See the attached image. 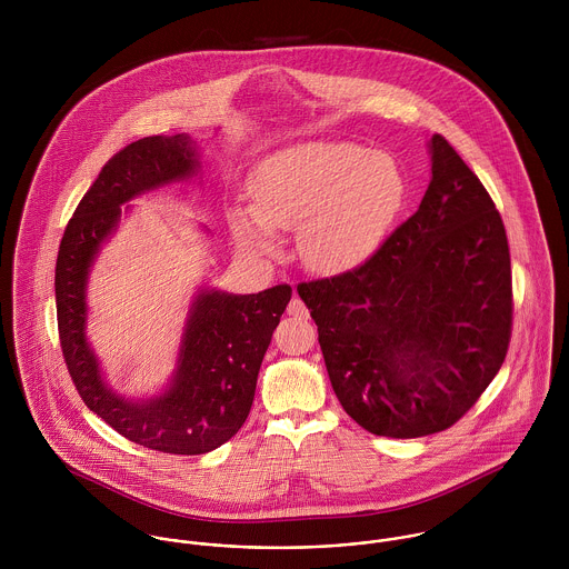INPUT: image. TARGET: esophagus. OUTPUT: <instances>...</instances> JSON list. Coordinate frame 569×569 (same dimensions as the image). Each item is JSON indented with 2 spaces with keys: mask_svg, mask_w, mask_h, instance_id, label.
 <instances>
[{
  "mask_svg": "<svg viewBox=\"0 0 569 569\" xmlns=\"http://www.w3.org/2000/svg\"><path fill=\"white\" fill-rule=\"evenodd\" d=\"M287 313L293 316V318H298V320H309V309L305 307V302H302L300 298H293V300L289 302Z\"/></svg>",
  "mask_w": 569,
  "mask_h": 569,
  "instance_id": "esophagus-1",
  "label": "esophagus"
}]
</instances>
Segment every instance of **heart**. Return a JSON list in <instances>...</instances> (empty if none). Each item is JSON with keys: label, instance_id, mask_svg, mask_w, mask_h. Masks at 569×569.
I'll list each match as a JSON object with an SVG mask.
<instances>
[{"label": "heart", "instance_id": "obj_1", "mask_svg": "<svg viewBox=\"0 0 569 569\" xmlns=\"http://www.w3.org/2000/svg\"><path fill=\"white\" fill-rule=\"evenodd\" d=\"M249 208H234L237 243L271 253L276 232L298 228V253L318 273H346L383 243L406 199V177L388 153L348 142H300L253 166Z\"/></svg>", "mask_w": 569, "mask_h": 569}]
</instances>
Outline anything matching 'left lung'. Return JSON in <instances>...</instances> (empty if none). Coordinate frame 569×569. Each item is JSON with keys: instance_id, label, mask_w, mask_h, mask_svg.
Listing matches in <instances>:
<instances>
[{"instance_id": "1", "label": "left lung", "mask_w": 569, "mask_h": 569, "mask_svg": "<svg viewBox=\"0 0 569 569\" xmlns=\"http://www.w3.org/2000/svg\"><path fill=\"white\" fill-rule=\"evenodd\" d=\"M418 210L361 267L298 284L330 386L375 436L460 420L499 372L512 325L506 230L478 174L442 138Z\"/></svg>"}]
</instances>
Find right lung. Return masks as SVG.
<instances>
[{
  "instance_id": "obj_1",
  "label": "right lung",
  "mask_w": 569,
  "mask_h": 569,
  "mask_svg": "<svg viewBox=\"0 0 569 569\" xmlns=\"http://www.w3.org/2000/svg\"><path fill=\"white\" fill-rule=\"evenodd\" d=\"M199 147L188 133L153 136L116 153L70 219L57 258V318L63 357L84 406L136 445L177 456L228 442L253 403L258 370L291 287L237 296L201 284L183 320L174 370L153 397L116 392L87 337L91 267L131 201L199 174ZM127 204V209L121 206Z\"/></svg>"
}]
</instances>
